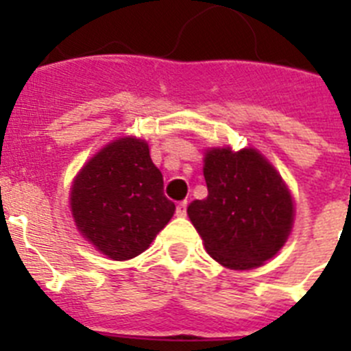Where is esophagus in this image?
Wrapping results in <instances>:
<instances>
[{
  "label": "esophagus",
  "mask_w": 351,
  "mask_h": 351,
  "mask_svg": "<svg viewBox=\"0 0 351 351\" xmlns=\"http://www.w3.org/2000/svg\"><path fill=\"white\" fill-rule=\"evenodd\" d=\"M186 209H188V202H179L178 204V209H176V214L178 216H186Z\"/></svg>",
  "instance_id": "1"
}]
</instances>
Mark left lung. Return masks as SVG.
Instances as JSON below:
<instances>
[{
  "instance_id": "left-lung-1",
  "label": "left lung",
  "mask_w": 351,
  "mask_h": 351,
  "mask_svg": "<svg viewBox=\"0 0 351 351\" xmlns=\"http://www.w3.org/2000/svg\"><path fill=\"white\" fill-rule=\"evenodd\" d=\"M204 178L207 198L195 200L188 216L206 250L228 269H253L287 243L293 202L280 173L255 149H209Z\"/></svg>"
}]
</instances>
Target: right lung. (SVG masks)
Wrapping results in <instances>:
<instances>
[{"instance_id":"obj_1","label":"right lung","mask_w":351,"mask_h":351,"mask_svg":"<svg viewBox=\"0 0 351 351\" xmlns=\"http://www.w3.org/2000/svg\"><path fill=\"white\" fill-rule=\"evenodd\" d=\"M70 202L77 228L112 260L141 255L176 210L147 144L132 137L110 142L80 170Z\"/></svg>"}]
</instances>
